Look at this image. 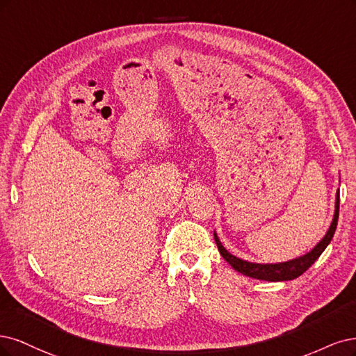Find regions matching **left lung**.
I'll use <instances>...</instances> for the list:
<instances>
[{
    "label": "left lung",
    "mask_w": 356,
    "mask_h": 356,
    "mask_svg": "<svg viewBox=\"0 0 356 356\" xmlns=\"http://www.w3.org/2000/svg\"><path fill=\"white\" fill-rule=\"evenodd\" d=\"M339 204H340V195L337 192L336 195V211H334V219L331 222V226L328 229V232L325 236L319 241V244L312 250L309 251L307 254L294 259L290 261H284V263H275V265H260V263H250L245 260H241L231 253H227V250L222 245V243L217 238L214 232V241L217 244V248H219L222 257L231 265L235 270L241 272L243 275H247L250 278H256V280H263V281H270V282H277V281H290L294 278H299L302 273H305L309 268H311L316 259L323 254V251L327 248L330 244V241L332 239V235L336 232L337 227V220H339Z\"/></svg>",
    "instance_id": "1"
}]
</instances>
